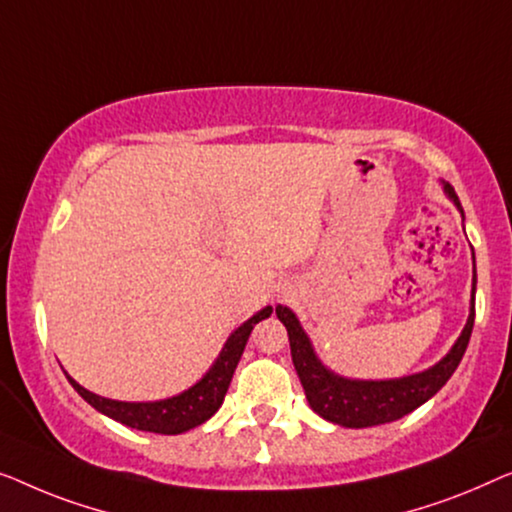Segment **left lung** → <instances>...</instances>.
Segmentation results:
<instances>
[{"label": "left lung", "instance_id": "left-lung-1", "mask_svg": "<svg viewBox=\"0 0 512 512\" xmlns=\"http://www.w3.org/2000/svg\"><path fill=\"white\" fill-rule=\"evenodd\" d=\"M443 190L455 201L459 213L464 215L459 197L452 190L450 183H443ZM473 294H475V271H473ZM278 320L283 322L290 336L292 362L297 369V376L304 385L308 406L325 420L341 424L350 429L376 427V424L394 422L399 417L413 413L424 401H429L441 387L448 383L452 373L462 362L466 345H469L473 320H475V304L471 299V313L466 320V327L459 334L457 343L445 355L441 362L431 366L422 373L413 376L392 378V380H352L336 376L315 355L311 338L301 329L297 315L287 306H276Z\"/></svg>", "mask_w": 512, "mask_h": 512}]
</instances>
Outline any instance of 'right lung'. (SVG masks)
I'll return each instance as SVG.
<instances>
[{"mask_svg": "<svg viewBox=\"0 0 512 512\" xmlns=\"http://www.w3.org/2000/svg\"><path fill=\"white\" fill-rule=\"evenodd\" d=\"M273 313L271 306L262 308V311L255 313L253 318L243 322V325L234 331L232 336L227 338L225 348L215 359V364L206 371V376L194 383L190 390L171 399L162 401H146V403H132V401H113L104 399L99 394H92L76 383L74 378L64 376L71 383V387L81 394V397L90 403L92 408H97L99 413L113 417L115 422L127 424V427L139 429V431H153V434H183L187 429L199 427L204 424L208 417H211L215 410L222 406L225 401V394L229 390V383H232V376L236 371V364L243 355V348H246L250 331L255 329L257 322L269 318Z\"/></svg>", "mask_w": 512, "mask_h": 512, "instance_id": "add662e5", "label": "right lung"}]
</instances>
